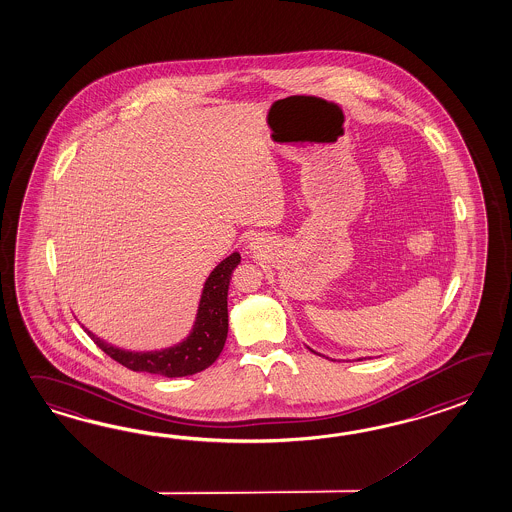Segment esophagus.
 I'll return each mask as SVG.
<instances>
[{
	"label": "esophagus",
	"instance_id": "obj_1",
	"mask_svg": "<svg viewBox=\"0 0 512 512\" xmlns=\"http://www.w3.org/2000/svg\"><path fill=\"white\" fill-rule=\"evenodd\" d=\"M250 247H256V245H252V243H250Z\"/></svg>",
	"mask_w": 512,
	"mask_h": 512
}]
</instances>
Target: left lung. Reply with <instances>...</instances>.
Segmentation results:
<instances>
[{"label": "left lung", "instance_id": "left-lung-1", "mask_svg": "<svg viewBox=\"0 0 512 512\" xmlns=\"http://www.w3.org/2000/svg\"><path fill=\"white\" fill-rule=\"evenodd\" d=\"M309 350H311V348H309ZM311 352H315V350H311Z\"/></svg>", "mask_w": 512, "mask_h": 512}]
</instances>
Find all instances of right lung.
<instances>
[{"label": "right lung", "mask_w": 512, "mask_h": 512, "mask_svg": "<svg viewBox=\"0 0 512 512\" xmlns=\"http://www.w3.org/2000/svg\"><path fill=\"white\" fill-rule=\"evenodd\" d=\"M241 262L239 252H232L219 263L206 278L203 295L197 309L190 335L177 345L151 350V352H132L118 346L108 345L97 335L84 330L92 337L107 356L134 372H149L164 378H182L208 369L219 354L223 352L228 335V286L232 271Z\"/></svg>", "instance_id": "obj_1"}]
</instances>
